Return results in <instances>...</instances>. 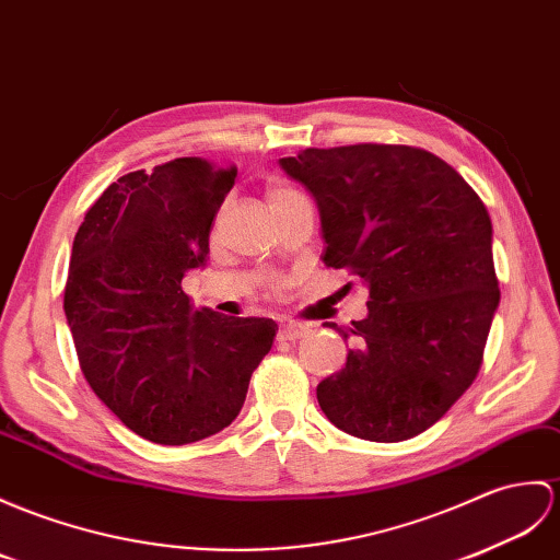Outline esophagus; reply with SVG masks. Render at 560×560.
<instances>
[{"instance_id": "obj_1", "label": "esophagus", "mask_w": 560, "mask_h": 560, "mask_svg": "<svg viewBox=\"0 0 560 560\" xmlns=\"http://www.w3.org/2000/svg\"><path fill=\"white\" fill-rule=\"evenodd\" d=\"M310 329L307 327H303V324H293V322H285V324H281L279 327V341H298V339H303V336L307 334Z\"/></svg>"}]
</instances>
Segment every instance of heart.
Listing matches in <instances>:
<instances>
[{
	"instance_id": "1",
	"label": "heart",
	"mask_w": 560,
	"mask_h": 560,
	"mask_svg": "<svg viewBox=\"0 0 560 560\" xmlns=\"http://www.w3.org/2000/svg\"><path fill=\"white\" fill-rule=\"evenodd\" d=\"M301 198H303V195L293 190V188H289V186H269V190H267V200H269L271 210H275V207H279V205H285L291 200H301Z\"/></svg>"
}]
</instances>
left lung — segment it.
<instances>
[{
	"mask_svg": "<svg viewBox=\"0 0 560 560\" xmlns=\"http://www.w3.org/2000/svg\"><path fill=\"white\" fill-rule=\"evenodd\" d=\"M279 164L317 200L324 265L370 289L365 319L329 324L353 350L319 382V408L358 439L422 434L475 382L499 307L485 202L410 145L307 148Z\"/></svg>",
	"mask_w": 560,
	"mask_h": 560,
	"instance_id": "left-lung-1",
	"label": "left lung"
}]
</instances>
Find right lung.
Returning a JSON list of instances; mask_svg holds the SVG:
<instances>
[{
	"instance_id": "obj_1",
	"label": "right lung",
	"mask_w": 560,
	"mask_h": 560,
	"mask_svg": "<svg viewBox=\"0 0 560 560\" xmlns=\"http://www.w3.org/2000/svg\"><path fill=\"white\" fill-rule=\"evenodd\" d=\"M238 168L178 158L121 176L73 238L63 312L90 388L131 432L180 446L229 427L277 324L192 307L180 289L210 255Z\"/></svg>"
}]
</instances>
